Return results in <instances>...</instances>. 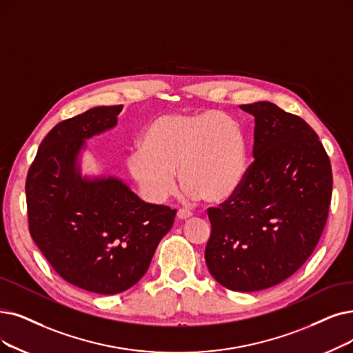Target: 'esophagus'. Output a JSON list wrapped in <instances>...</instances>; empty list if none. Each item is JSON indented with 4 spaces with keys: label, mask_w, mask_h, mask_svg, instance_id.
Listing matches in <instances>:
<instances>
[{
    "label": "esophagus",
    "mask_w": 353,
    "mask_h": 353,
    "mask_svg": "<svg viewBox=\"0 0 353 353\" xmlns=\"http://www.w3.org/2000/svg\"><path fill=\"white\" fill-rule=\"evenodd\" d=\"M176 216H178L179 220H188V219L192 217V213H191V211H187V210H179Z\"/></svg>",
    "instance_id": "obj_1"
}]
</instances>
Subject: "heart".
<instances>
[{"label": "heart", "instance_id": "1", "mask_svg": "<svg viewBox=\"0 0 353 353\" xmlns=\"http://www.w3.org/2000/svg\"><path fill=\"white\" fill-rule=\"evenodd\" d=\"M176 169L188 199L223 201L246 169L241 124L221 111L168 112L153 119L128 157V171L149 203L162 204L176 191Z\"/></svg>", "mask_w": 353, "mask_h": 353}]
</instances>
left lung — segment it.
<instances>
[{"label":"left lung","mask_w":353,"mask_h":353,"mask_svg":"<svg viewBox=\"0 0 353 353\" xmlns=\"http://www.w3.org/2000/svg\"><path fill=\"white\" fill-rule=\"evenodd\" d=\"M255 117L253 161L228 201L208 208L205 263L232 291L271 288L312 255L326 225L332 166L319 136L270 101L241 105Z\"/></svg>","instance_id":"8db88e82"}]
</instances>
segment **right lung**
Segmentation results:
<instances>
[{"label": "right lung", "instance_id": "1", "mask_svg": "<svg viewBox=\"0 0 353 353\" xmlns=\"http://www.w3.org/2000/svg\"><path fill=\"white\" fill-rule=\"evenodd\" d=\"M123 105L65 120L40 143L26 179L34 243L69 284L112 295L142 278L176 210L149 204L112 175H82L87 140L116 128Z\"/></svg>", "mask_w": 353, "mask_h": 353}]
</instances>
